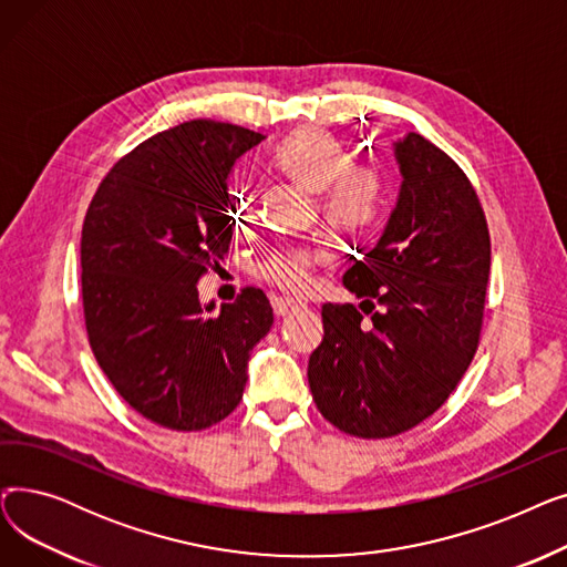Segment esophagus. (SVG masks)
<instances>
[{
    "instance_id": "1",
    "label": "esophagus",
    "mask_w": 567,
    "mask_h": 567,
    "mask_svg": "<svg viewBox=\"0 0 567 567\" xmlns=\"http://www.w3.org/2000/svg\"><path fill=\"white\" fill-rule=\"evenodd\" d=\"M271 303H274V312H276L278 317H285V315H289L293 308H299V303L291 301V299H282V296H274Z\"/></svg>"
}]
</instances>
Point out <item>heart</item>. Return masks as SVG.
Wrapping results in <instances>:
<instances>
[{
  "mask_svg": "<svg viewBox=\"0 0 567 567\" xmlns=\"http://www.w3.org/2000/svg\"><path fill=\"white\" fill-rule=\"evenodd\" d=\"M274 161L296 182L321 193L323 214L338 229H355L374 216L381 174L374 165L353 163V152L336 135L321 128L293 131L280 142ZM255 199L250 178H238L231 186L234 218L241 223L252 218ZM315 259L317 250L308 246H287L259 266V276L287 291H306Z\"/></svg>",
  "mask_w": 567,
  "mask_h": 567,
  "instance_id": "1",
  "label": "heart"
}]
</instances>
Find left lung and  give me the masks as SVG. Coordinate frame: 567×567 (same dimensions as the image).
Returning a JSON list of instances; mask_svg holds the SVG:
<instances>
[{
	"label": "left lung",
	"instance_id": "obj_1",
	"mask_svg": "<svg viewBox=\"0 0 567 567\" xmlns=\"http://www.w3.org/2000/svg\"><path fill=\"white\" fill-rule=\"evenodd\" d=\"M393 154L395 208L344 274L371 319L326 303L308 361L323 419L361 439L402 434L449 400L478 349L489 280L487 220L460 165L419 133L393 142Z\"/></svg>",
	"mask_w": 567,
	"mask_h": 567
}]
</instances>
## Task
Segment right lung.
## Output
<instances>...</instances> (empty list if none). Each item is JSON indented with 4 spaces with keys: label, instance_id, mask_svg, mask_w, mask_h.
Listing matches in <instances>:
<instances>
[{
    "label": "right lung",
    "instance_id": "1",
    "mask_svg": "<svg viewBox=\"0 0 567 567\" xmlns=\"http://www.w3.org/2000/svg\"><path fill=\"white\" fill-rule=\"evenodd\" d=\"M261 140L206 118L148 137L107 172L82 225L89 344L116 393L176 432L227 419L274 326L261 289L220 310L197 291L231 244L229 174Z\"/></svg>",
    "mask_w": 567,
    "mask_h": 567
}]
</instances>
